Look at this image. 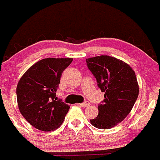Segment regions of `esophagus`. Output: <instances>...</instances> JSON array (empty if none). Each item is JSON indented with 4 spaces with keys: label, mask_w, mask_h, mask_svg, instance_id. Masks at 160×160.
I'll list each match as a JSON object with an SVG mask.
<instances>
[{
    "label": "esophagus",
    "mask_w": 160,
    "mask_h": 160,
    "mask_svg": "<svg viewBox=\"0 0 160 160\" xmlns=\"http://www.w3.org/2000/svg\"><path fill=\"white\" fill-rule=\"evenodd\" d=\"M80 106H82V107H89V106L90 105V102H89L88 101H85L84 102H82L79 104Z\"/></svg>",
    "instance_id": "34e87169"
}]
</instances>
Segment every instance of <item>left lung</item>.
<instances>
[{
    "label": "left lung",
    "mask_w": 160,
    "mask_h": 160,
    "mask_svg": "<svg viewBox=\"0 0 160 160\" xmlns=\"http://www.w3.org/2000/svg\"><path fill=\"white\" fill-rule=\"evenodd\" d=\"M87 67L104 92L98 106V114L90 123L99 129H110L128 116L138 95V85L132 68L114 57L102 55L86 59Z\"/></svg>",
    "instance_id": "obj_1"
}]
</instances>
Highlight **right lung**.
Masks as SVG:
<instances>
[{
    "instance_id": "obj_1",
    "label": "right lung",
    "mask_w": 160,
    "mask_h": 160,
    "mask_svg": "<svg viewBox=\"0 0 160 160\" xmlns=\"http://www.w3.org/2000/svg\"><path fill=\"white\" fill-rule=\"evenodd\" d=\"M72 58H45L32 65L17 87L20 112L32 127L50 131L62 123L70 106L58 99L62 73Z\"/></svg>"
}]
</instances>
